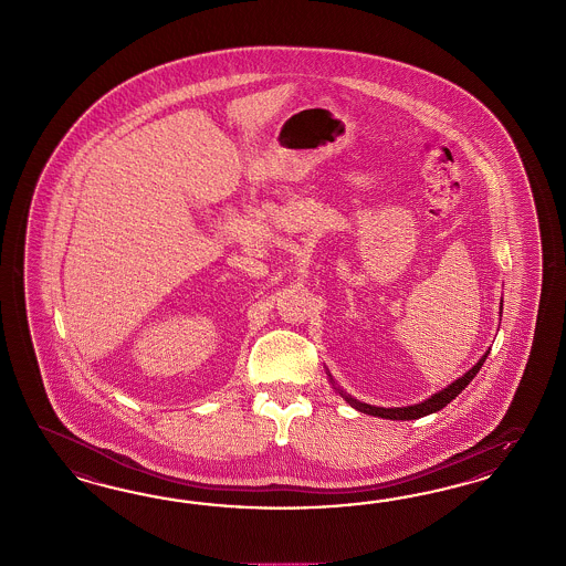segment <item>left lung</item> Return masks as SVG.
<instances>
[{
  "label": "left lung",
  "instance_id": "8db88e82",
  "mask_svg": "<svg viewBox=\"0 0 566 566\" xmlns=\"http://www.w3.org/2000/svg\"><path fill=\"white\" fill-rule=\"evenodd\" d=\"M500 313H502V305H500ZM488 355H490V350L481 357L475 365H473V369H469L463 377H459L457 381H452L448 388H444L442 392H438V395L431 396L428 400H423V402H419V405H412V407H402V409H384V407H371V405H365V402H359V400H355V398H350V396L343 395L344 400L350 405V407H355L357 411L367 412V415H374V417H381V419H395V421H411V419H419V417H426V415H431V412L440 411V409H444L446 405L452 400V398H457V396L463 392L464 388L469 386V381L473 379V377L480 374L481 365H483V360L488 359Z\"/></svg>",
  "mask_w": 566,
  "mask_h": 566
}]
</instances>
